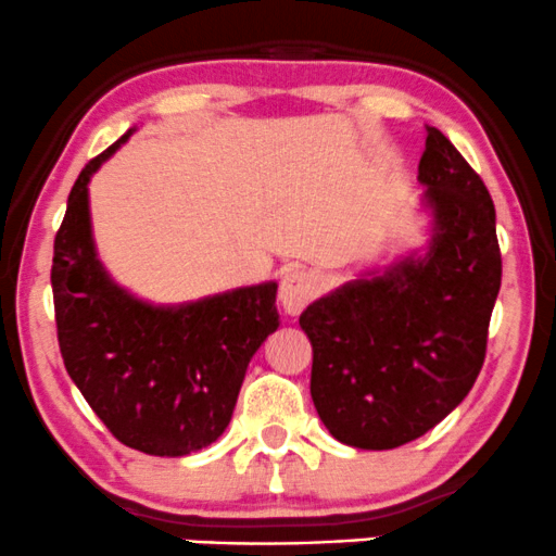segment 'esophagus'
I'll return each mask as SVG.
<instances>
[{"mask_svg":"<svg viewBox=\"0 0 556 556\" xmlns=\"http://www.w3.org/2000/svg\"><path fill=\"white\" fill-rule=\"evenodd\" d=\"M315 291H317V283L309 273H302V270L286 273L283 280H280L278 302L283 306V312H289V315H299V312L315 299Z\"/></svg>","mask_w":556,"mask_h":556,"instance_id":"1","label":"esophagus"}]
</instances>
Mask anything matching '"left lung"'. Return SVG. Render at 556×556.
I'll return each mask as SVG.
<instances>
[{
    "label": "left lung",
    "mask_w": 556,
    "mask_h": 556,
    "mask_svg": "<svg viewBox=\"0 0 556 556\" xmlns=\"http://www.w3.org/2000/svg\"><path fill=\"white\" fill-rule=\"evenodd\" d=\"M424 244L371 265L312 302V401L328 432L358 450L419 440L473 388L502 283L489 189L427 127L419 161Z\"/></svg>",
    "instance_id": "1"
}]
</instances>
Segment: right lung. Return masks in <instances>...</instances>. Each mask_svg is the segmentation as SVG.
<instances>
[{
	"mask_svg": "<svg viewBox=\"0 0 556 556\" xmlns=\"http://www.w3.org/2000/svg\"><path fill=\"white\" fill-rule=\"evenodd\" d=\"M137 127L77 176L54 239L56 336L64 367L122 445L181 458L226 432L252 356L278 330L276 280L181 304H153L101 263L88 185Z\"/></svg>",
	"mask_w": 556,
	"mask_h": 556,
	"instance_id": "obj_1",
	"label": "right lung"
}]
</instances>
